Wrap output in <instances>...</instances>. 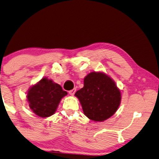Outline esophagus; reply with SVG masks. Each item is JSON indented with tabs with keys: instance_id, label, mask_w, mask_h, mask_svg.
<instances>
[{
	"instance_id": "obj_1",
	"label": "esophagus",
	"mask_w": 159,
	"mask_h": 159,
	"mask_svg": "<svg viewBox=\"0 0 159 159\" xmlns=\"http://www.w3.org/2000/svg\"><path fill=\"white\" fill-rule=\"evenodd\" d=\"M75 91H76L75 89H72V90H70V91H69V94H70V95H71V96H73V95L75 94Z\"/></svg>"
}]
</instances>
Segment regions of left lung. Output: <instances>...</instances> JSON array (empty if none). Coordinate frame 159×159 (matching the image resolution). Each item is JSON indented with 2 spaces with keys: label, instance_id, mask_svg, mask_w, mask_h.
Listing matches in <instances>:
<instances>
[{
  "label": "left lung",
  "instance_id": "obj_1",
  "mask_svg": "<svg viewBox=\"0 0 159 159\" xmlns=\"http://www.w3.org/2000/svg\"><path fill=\"white\" fill-rule=\"evenodd\" d=\"M84 113L94 121L111 117L120 104L121 94L115 81L103 72H92L84 79V87L75 92Z\"/></svg>",
  "mask_w": 159,
  "mask_h": 159
}]
</instances>
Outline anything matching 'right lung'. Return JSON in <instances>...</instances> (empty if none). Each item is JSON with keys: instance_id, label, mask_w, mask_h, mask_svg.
I'll list each match as a JSON object with an SVG mask.
<instances>
[{"instance_id": "obj_1", "label": "right lung", "mask_w": 159, "mask_h": 159, "mask_svg": "<svg viewBox=\"0 0 159 159\" xmlns=\"http://www.w3.org/2000/svg\"><path fill=\"white\" fill-rule=\"evenodd\" d=\"M67 94L60 84L45 77L29 89L27 100L34 113L47 118L56 112L61 99Z\"/></svg>"}]
</instances>
